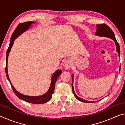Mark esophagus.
<instances>
[{"label":"esophagus","mask_w":125,"mask_h":125,"mask_svg":"<svg viewBox=\"0 0 125 125\" xmlns=\"http://www.w3.org/2000/svg\"><path fill=\"white\" fill-rule=\"evenodd\" d=\"M63 67H64V68L70 69L71 67V64L68 62V61H66V62H64V63H63Z\"/></svg>","instance_id":"obj_1"}]
</instances>
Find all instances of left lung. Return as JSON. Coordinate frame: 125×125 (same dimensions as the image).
<instances>
[{"instance_id": "left-lung-1", "label": "left lung", "mask_w": 125, "mask_h": 125, "mask_svg": "<svg viewBox=\"0 0 125 125\" xmlns=\"http://www.w3.org/2000/svg\"><path fill=\"white\" fill-rule=\"evenodd\" d=\"M97 27V30L96 32L95 33V35H98V36L100 37H105L107 38H110L113 39L115 41L116 44V51L117 53H118V55L120 56V45L118 44L117 42L115 35L114 34V33L113 32V31L111 30V29L107 25H106V24H97L96 25ZM119 71H120V67L119 68ZM72 91L73 94L74 95V97H76L77 100L80 101L85 102V103H94V101H88L84 100L83 99L77 96L75 94L74 91V88H73V75H72ZM100 100H98V101H100Z\"/></svg>"}]
</instances>
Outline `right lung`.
Returning a JSON list of instances; mask_svg holds the SVG:
<instances>
[{
	"mask_svg": "<svg viewBox=\"0 0 125 125\" xmlns=\"http://www.w3.org/2000/svg\"><path fill=\"white\" fill-rule=\"evenodd\" d=\"M35 22H33V21H27V22H24L23 23H20L18 25L16 29H15L14 31L11 35L10 40V44L8 48L7 49V53H6V67H5V73L6 76L8 78V80L9 81L10 83L11 88L13 89V92L14 94H16V96L19 98L21 99L24 101H26L27 102L31 103V104H42L46 103L49 100H51L52 97V94H53L55 88V83L56 82L57 79L60 76L61 73H62V71L58 70L57 71L53 73L52 77V80H51V86L49 87L48 91H47V93L45 94L42 95V96H25L23 94H21L18 92V91L15 90V88L11 84V83L10 81V79L9 78L8 74V67H7V63H8V58L9 53L10 51L11 50V47L13 46V44L14 43V41L20 35L22 34L23 32L26 31L27 30L29 29L30 27L31 24L34 23Z\"/></svg>",
	"mask_w": 125,
	"mask_h": 125,
	"instance_id": "1",
	"label": "right lung"
}]
</instances>
